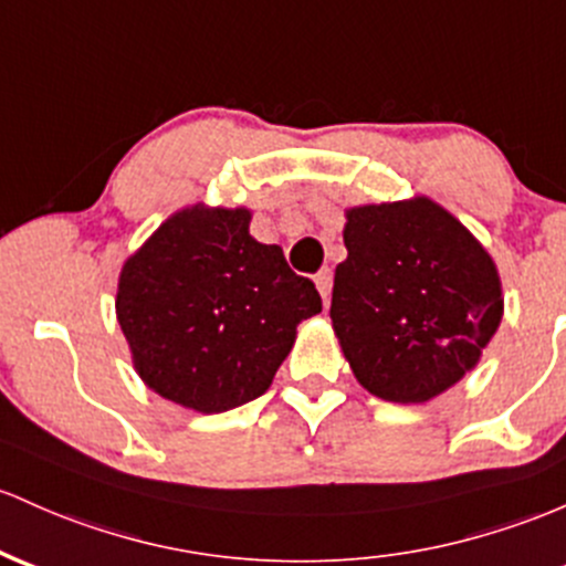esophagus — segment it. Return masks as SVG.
Here are the masks:
<instances>
[{
    "label": "esophagus",
    "instance_id": "obj_1",
    "mask_svg": "<svg viewBox=\"0 0 566 566\" xmlns=\"http://www.w3.org/2000/svg\"><path fill=\"white\" fill-rule=\"evenodd\" d=\"M314 282H316V290H319L322 301H325V306H327V303H331V290H333V271L331 269H322L314 276Z\"/></svg>",
    "mask_w": 566,
    "mask_h": 566
}]
</instances>
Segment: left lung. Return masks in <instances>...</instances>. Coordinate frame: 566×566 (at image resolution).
<instances>
[{"instance_id": "obj_1", "label": "left lung", "mask_w": 566, "mask_h": 566, "mask_svg": "<svg viewBox=\"0 0 566 566\" xmlns=\"http://www.w3.org/2000/svg\"><path fill=\"white\" fill-rule=\"evenodd\" d=\"M331 319L357 381L427 402L475 368L502 319L494 260L454 214L419 196L346 212Z\"/></svg>"}]
</instances>
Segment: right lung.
I'll list each match as a JSON object with an SVG mask.
<instances>
[{
    "mask_svg": "<svg viewBox=\"0 0 566 566\" xmlns=\"http://www.w3.org/2000/svg\"><path fill=\"white\" fill-rule=\"evenodd\" d=\"M250 209L171 214L126 260L115 312L142 381L198 413L244 406L271 387L295 327L322 312L314 282L282 247L250 235Z\"/></svg>",
    "mask_w": 566,
    "mask_h": 566,
    "instance_id": "obj_1",
    "label": "right lung"
}]
</instances>
